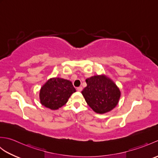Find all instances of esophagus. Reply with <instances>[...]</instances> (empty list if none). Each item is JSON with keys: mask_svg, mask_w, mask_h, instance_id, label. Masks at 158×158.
Segmentation results:
<instances>
[{"mask_svg": "<svg viewBox=\"0 0 158 158\" xmlns=\"http://www.w3.org/2000/svg\"><path fill=\"white\" fill-rule=\"evenodd\" d=\"M82 89H83L82 87H79V88H77V91H78V92H81Z\"/></svg>", "mask_w": 158, "mask_h": 158, "instance_id": "esophagus-1", "label": "esophagus"}]
</instances>
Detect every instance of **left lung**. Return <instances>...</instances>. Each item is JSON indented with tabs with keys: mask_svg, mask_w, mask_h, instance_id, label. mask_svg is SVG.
Here are the masks:
<instances>
[{
	"mask_svg": "<svg viewBox=\"0 0 158 158\" xmlns=\"http://www.w3.org/2000/svg\"><path fill=\"white\" fill-rule=\"evenodd\" d=\"M87 87L81 92L86 102L97 113L111 110L118 103L121 93L111 80L105 76L86 79Z\"/></svg>",
	"mask_w": 158,
	"mask_h": 158,
	"instance_id": "left-lung-1",
	"label": "left lung"
}]
</instances>
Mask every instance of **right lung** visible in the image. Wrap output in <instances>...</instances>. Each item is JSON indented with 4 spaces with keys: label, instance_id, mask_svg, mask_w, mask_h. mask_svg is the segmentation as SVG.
Wrapping results in <instances>:
<instances>
[{
    "label": "right lung",
    "instance_id": "right-lung-1",
    "mask_svg": "<svg viewBox=\"0 0 158 158\" xmlns=\"http://www.w3.org/2000/svg\"><path fill=\"white\" fill-rule=\"evenodd\" d=\"M75 92V88L70 81L53 78L42 87L39 96L43 105L56 110L64 105L69 97Z\"/></svg>",
    "mask_w": 158,
    "mask_h": 158
}]
</instances>
